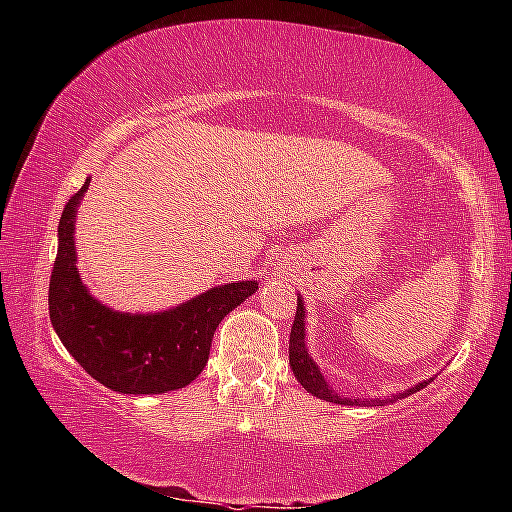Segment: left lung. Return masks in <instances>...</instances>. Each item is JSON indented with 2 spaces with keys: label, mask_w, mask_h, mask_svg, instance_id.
<instances>
[{
  "label": "left lung",
  "mask_w": 512,
  "mask_h": 512,
  "mask_svg": "<svg viewBox=\"0 0 512 512\" xmlns=\"http://www.w3.org/2000/svg\"><path fill=\"white\" fill-rule=\"evenodd\" d=\"M289 363H291V370L296 379L302 384L307 393H311L318 400H325V402H334V404H345V406H359V404H372V406H384L388 402H395V400H402L406 395H413L418 393L420 388H424L433 379L427 381H420L418 386L409 388V391H404L400 395H393V397H375V400H368V402H359V400H352V397H343L334 391V388H329V384L323 377V372L316 366V361L309 357V350H307V341H305V302L298 296V309H296V318H293V327H291V336H289Z\"/></svg>",
  "instance_id": "left-lung-1"
}]
</instances>
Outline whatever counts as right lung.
Segmentation results:
<instances>
[{
	"label": "right lung",
	"mask_w": 512,
	"mask_h": 512,
	"mask_svg": "<svg viewBox=\"0 0 512 512\" xmlns=\"http://www.w3.org/2000/svg\"><path fill=\"white\" fill-rule=\"evenodd\" d=\"M90 180L65 205L49 280V318L67 352L110 391L160 395L183 388L210 359L221 320L257 291L255 280L221 284L158 314H124L90 296L76 268V207Z\"/></svg>",
	"instance_id": "add662e5"
}]
</instances>
